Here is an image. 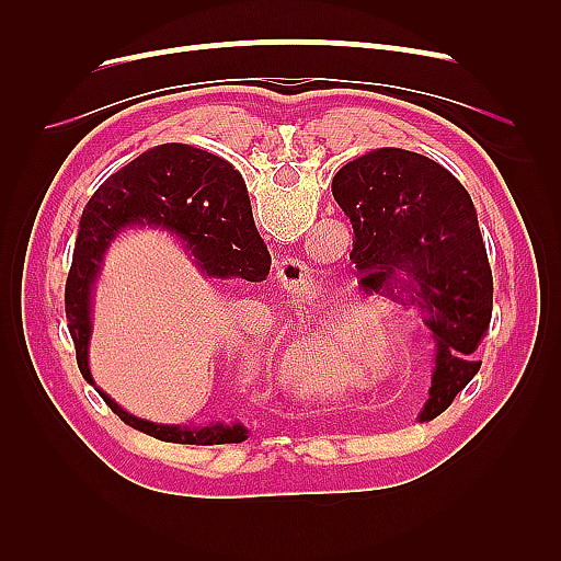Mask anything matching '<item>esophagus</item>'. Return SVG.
I'll return each mask as SVG.
<instances>
[{
	"instance_id": "1",
	"label": "esophagus",
	"mask_w": 561,
	"mask_h": 561,
	"mask_svg": "<svg viewBox=\"0 0 561 561\" xmlns=\"http://www.w3.org/2000/svg\"><path fill=\"white\" fill-rule=\"evenodd\" d=\"M276 274L285 285H301L309 276V266L304 264V260L297 257H280L276 260Z\"/></svg>"
}]
</instances>
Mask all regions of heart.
Returning a JSON list of instances; mask_svg holds the SVG:
<instances>
[{
    "label": "heart",
    "mask_w": 561,
    "mask_h": 561,
    "mask_svg": "<svg viewBox=\"0 0 561 561\" xmlns=\"http://www.w3.org/2000/svg\"><path fill=\"white\" fill-rule=\"evenodd\" d=\"M297 304L299 311L285 328L276 348L278 381L299 396H332V346L336 334L332 311L316 287L304 293Z\"/></svg>",
    "instance_id": "heart-1"
}]
</instances>
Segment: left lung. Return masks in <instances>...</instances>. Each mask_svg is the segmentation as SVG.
Segmentation results:
<instances>
[{
    "instance_id": "obj_1",
    "label": "left lung",
    "mask_w": 561,
    "mask_h": 561,
    "mask_svg": "<svg viewBox=\"0 0 561 561\" xmlns=\"http://www.w3.org/2000/svg\"><path fill=\"white\" fill-rule=\"evenodd\" d=\"M332 194L351 217L360 285L416 307L433 334L431 398L419 414L428 421L482 365L472 353L489 328L494 280L472 201L443 165L398 147L348 161Z\"/></svg>"
}]
</instances>
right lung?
<instances>
[{
  "instance_id": "add662e5",
  "label": "right lung",
  "mask_w": 561,
  "mask_h": 561,
  "mask_svg": "<svg viewBox=\"0 0 561 561\" xmlns=\"http://www.w3.org/2000/svg\"><path fill=\"white\" fill-rule=\"evenodd\" d=\"M145 227L165 231L180 241L206 278L260 283L268 276L271 254L254 227L243 175L227 159L192 145L168 142L145 151L98 186L79 222L75 257L65 285V313L81 375L95 386L118 419L163 443H243L250 433L241 421H210L206 426H196L135 416L114 402L91 375L93 297L95 283L103 274L105 252L118 233Z\"/></svg>"
}]
</instances>
